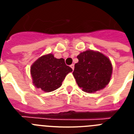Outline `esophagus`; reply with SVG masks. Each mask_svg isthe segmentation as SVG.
Instances as JSON below:
<instances>
[{
    "label": "esophagus",
    "mask_w": 134,
    "mask_h": 134,
    "mask_svg": "<svg viewBox=\"0 0 134 134\" xmlns=\"http://www.w3.org/2000/svg\"><path fill=\"white\" fill-rule=\"evenodd\" d=\"M70 67H71V68H72V69L74 70V64H71L70 65Z\"/></svg>",
    "instance_id": "obj_1"
}]
</instances>
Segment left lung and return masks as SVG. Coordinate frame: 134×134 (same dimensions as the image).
<instances>
[{"mask_svg": "<svg viewBox=\"0 0 134 134\" xmlns=\"http://www.w3.org/2000/svg\"><path fill=\"white\" fill-rule=\"evenodd\" d=\"M73 76L85 92L94 93L102 90L110 82L113 67L109 59L102 53L86 50L77 56Z\"/></svg>", "mask_w": 134, "mask_h": 134, "instance_id": "left-lung-1", "label": "left lung"}]
</instances>
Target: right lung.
<instances>
[{"label": "right lung", "mask_w": 134, "mask_h": 134, "mask_svg": "<svg viewBox=\"0 0 134 134\" xmlns=\"http://www.w3.org/2000/svg\"><path fill=\"white\" fill-rule=\"evenodd\" d=\"M72 71L63 58H55L52 54L42 55L31 66L34 86L47 93L60 88L66 76Z\"/></svg>", "instance_id": "1"}]
</instances>
